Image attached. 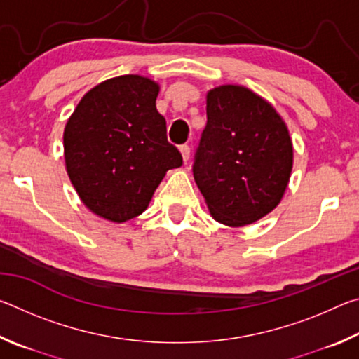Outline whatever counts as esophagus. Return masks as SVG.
<instances>
[{"label":"esophagus","instance_id":"obj_1","mask_svg":"<svg viewBox=\"0 0 359 359\" xmlns=\"http://www.w3.org/2000/svg\"><path fill=\"white\" fill-rule=\"evenodd\" d=\"M179 150H180V154H182V158H184V161L187 163L188 158H190V147H188L187 144H184V145H180Z\"/></svg>","mask_w":359,"mask_h":359}]
</instances>
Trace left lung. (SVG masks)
<instances>
[{"instance_id":"obj_1","label":"left lung","mask_w":359,"mask_h":359,"mask_svg":"<svg viewBox=\"0 0 359 359\" xmlns=\"http://www.w3.org/2000/svg\"><path fill=\"white\" fill-rule=\"evenodd\" d=\"M208 123L194 151L193 177L212 217L228 226L259 220L280 203L293 145L280 115L248 88L208 95Z\"/></svg>"}]
</instances>
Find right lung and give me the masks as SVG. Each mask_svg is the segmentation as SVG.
<instances>
[{
  "label": "right lung",
  "instance_id": "add662e5",
  "mask_svg": "<svg viewBox=\"0 0 359 359\" xmlns=\"http://www.w3.org/2000/svg\"><path fill=\"white\" fill-rule=\"evenodd\" d=\"M156 96L158 85L147 77L109 79L83 96L66 123L69 179L83 204L106 220L142 214L166 171L182 166Z\"/></svg>",
  "mask_w": 359,
  "mask_h": 359
}]
</instances>
